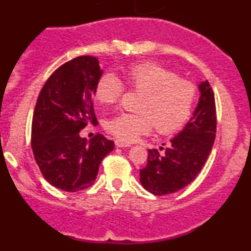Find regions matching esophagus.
<instances>
[{"label": "esophagus", "mask_w": 251, "mask_h": 251, "mask_svg": "<svg viewBox=\"0 0 251 251\" xmlns=\"http://www.w3.org/2000/svg\"><path fill=\"white\" fill-rule=\"evenodd\" d=\"M116 146H118V148H129V144L127 143H123L120 142V140H116Z\"/></svg>", "instance_id": "34e87169"}]
</instances>
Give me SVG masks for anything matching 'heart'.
Here are the masks:
<instances>
[{"label":"heart","mask_w":251,"mask_h":251,"mask_svg":"<svg viewBox=\"0 0 251 251\" xmlns=\"http://www.w3.org/2000/svg\"><path fill=\"white\" fill-rule=\"evenodd\" d=\"M128 87L143 93L138 112L120 113L106 122V129L125 143L148 134L154 126L159 133H171L184 125L191 116L196 99L194 82L179 79L175 72L157 63H139L124 73ZM124 92L122 80L105 73L97 82L96 97L103 105H114Z\"/></svg>","instance_id":"1"}]
</instances>
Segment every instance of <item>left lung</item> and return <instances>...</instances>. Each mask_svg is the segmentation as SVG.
Instances as JSON below:
<instances>
[{"label":"left lung","mask_w":251,"mask_h":251,"mask_svg":"<svg viewBox=\"0 0 251 251\" xmlns=\"http://www.w3.org/2000/svg\"><path fill=\"white\" fill-rule=\"evenodd\" d=\"M198 88L200 101L185 127L170 140L163 153L149 150L148 165L140 170L144 189L155 196L174 194L189 185L211 152L217 124L214 92L208 80Z\"/></svg>","instance_id":"left-lung-1"}]
</instances>
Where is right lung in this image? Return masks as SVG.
Listing matches in <instances>:
<instances>
[{
    "mask_svg": "<svg viewBox=\"0 0 251 251\" xmlns=\"http://www.w3.org/2000/svg\"><path fill=\"white\" fill-rule=\"evenodd\" d=\"M99 60L77 56L48 77L37 98L31 123V149L45 179L67 192L87 189L114 143L98 133L88 142L79 132L97 122L93 108Z\"/></svg>",
    "mask_w": 251,
    "mask_h": 251,
    "instance_id": "add662e5",
    "label": "right lung"
}]
</instances>
